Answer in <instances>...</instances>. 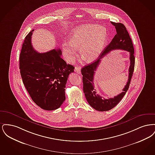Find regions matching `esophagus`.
<instances>
[{
    "instance_id": "1",
    "label": "esophagus",
    "mask_w": 155,
    "mask_h": 155,
    "mask_svg": "<svg viewBox=\"0 0 155 155\" xmlns=\"http://www.w3.org/2000/svg\"><path fill=\"white\" fill-rule=\"evenodd\" d=\"M81 69L80 67H75V69H74V71H75V72H76L78 74H80L81 73Z\"/></svg>"
}]
</instances>
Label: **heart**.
<instances>
[{
  "label": "heart",
  "instance_id": "b5f03b06",
  "mask_svg": "<svg viewBox=\"0 0 155 155\" xmlns=\"http://www.w3.org/2000/svg\"><path fill=\"white\" fill-rule=\"evenodd\" d=\"M107 32L101 26L95 24H85L75 28L71 33L70 41L62 44L64 54L68 63H73L80 49L81 57L91 62L101 55L107 42Z\"/></svg>",
  "mask_w": 155,
  "mask_h": 155
}]
</instances>
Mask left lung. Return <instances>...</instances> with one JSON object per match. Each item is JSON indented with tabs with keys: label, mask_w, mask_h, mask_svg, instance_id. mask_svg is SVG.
I'll return each instance as SVG.
<instances>
[{
	"label": "left lung",
	"mask_w": 155,
	"mask_h": 155,
	"mask_svg": "<svg viewBox=\"0 0 155 155\" xmlns=\"http://www.w3.org/2000/svg\"><path fill=\"white\" fill-rule=\"evenodd\" d=\"M111 23L115 27L117 34L96 60L94 63L82 67L81 69L83 91L87 101L92 107L99 111L110 110L120 102L128 89L135 66L134 49L133 42L124 25L122 23L114 22ZM116 49L124 50L130 53V65L129 70V79L125 87L121 94L113 98L105 99L97 94L96 90L94 88L93 78L94 71L101 62V59L111 50Z\"/></svg>",
	"instance_id": "left-lung-1"
}]
</instances>
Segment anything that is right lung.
Segmentation results:
<instances>
[{
    "instance_id": "add662e5",
    "label": "right lung",
    "mask_w": 155,
    "mask_h": 155,
    "mask_svg": "<svg viewBox=\"0 0 155 155\" xmlns=\"http://www.w3.org/2000/svg\"><path fill=\"white\" fill-rule=\"evenodd\" d=\"M31 31L26 36L20 55L23 84L32 100L46 110L59 108L66 100V85L74 67L61 58L60 49L41 53L31 44Z\"/></svg>"
}]
</instances>
